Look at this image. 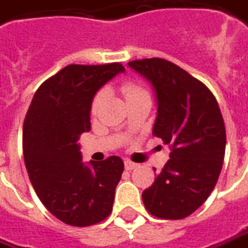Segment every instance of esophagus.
Wrapping results in <instances>:
<instances>
[{
	"label": "esophagus",
	"instance_id": "34e87169",
	"mask_svg": "<svg viewBox=\"0 0 248 248\" xmlns=\"http://www.w3.org/2000/svg\"><path fill=\"white\" fill-rule=\"evenodd\" d=\"M134 167H137V163H134L132 160H124V169L126 170H133Z\"/></svg>",
	"mask_w": 248,
	"mask_h": 248
}]
</instances>
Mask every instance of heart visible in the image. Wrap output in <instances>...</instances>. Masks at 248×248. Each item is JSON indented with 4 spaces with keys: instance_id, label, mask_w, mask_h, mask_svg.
<instances>
[{
    "instance_id": "b5f03b06",
    "label": "heart",
    "mask_w": 248,
    "mask_h": 248,
    "mask_svg": "<svg viewBox=\"0 0 248 248\" xmlns=\"http://www.w3.org/2000/svg\"><path fill=\"white\" fill-rule=\"evenodd\" d=\"M122 93L124 94L126 100L134 97V96H139L141 93H147V90L144 88H141L140 85L137 83H133V82H124L122 85ZM104 97H106V92L104 90H100L96 93V96L93 97V101H92V112L96 114L98 111V108L101 107L103 101H104Z\"/></svg>"
}]
</instances>
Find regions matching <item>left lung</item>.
I'll return each instance as SVG.
<instances>
[{
    "label": "left lung",
    "mask_w": 248,
    "mask_h": 248,
    "mask_svg": "<svg viewBox=\"0 0 248 248\" xmlns=\"http://www.w3.org/2000/svg\"><path fill=\"white\" fill-rule=\"evenodd\" d=\"M127 65L151 82L158 112L152 134L169 144L170 159L142 192L145 209L163 219L192 214L209 198L225 156L222 114L210 89L174 63L152 57Z\"/></svg>",
    "instance_id": "8db88e82"
}]
</instances>
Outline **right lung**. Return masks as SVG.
I'll use <instances>...</instances> for the list:
<instances>
[{
	"label": "right lung",
	"mask_w": 248,
	"mask_h": 248,
	"mask_svg": "<svg viewBox=\"0 0 248 248\" xmlns=\"http://www.w3.org/2000/svg\"><path fill=\"white\" fill-rule=\"evenodd\" d=\"M121 63L70 64L39 86L23 124V155L39 201L56 218L89 226L111 214L124 160L82 162L78 140L90 130L93 97Z\"/></svg>",
	"instance_id": "1"
}]
</instances>
